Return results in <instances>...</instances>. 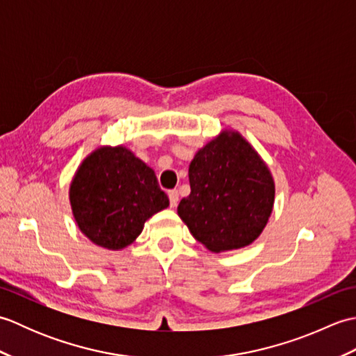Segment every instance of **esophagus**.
I'll return each instance as SVG.
<instances>
[{"label": "esophagus", "instance_id": "esophagus-1", "mask_svg": "<svg viewBox=\"0 0 356 356\" xmlns=\"http://www.w3.org/2000/svg\"><path fill=\"white\" fill-rule=\"evenodd\" d=\"M168 197H170V205L174 208L177 205V202H179V193H177V190H170L168 191Z\"/></svg>", "mask_w": 356, "mask_h": 356}]
</instances>
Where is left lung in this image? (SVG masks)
I'll return each instance as SVG.
<instances>
[{
  "label": "left lung",
  "instance_id": "8db88e82",
  "mask_svg": "<svg viewBox=\"0 0 356 356\" xmlns=\"http://www.w3.org/2000/svg\"><path fill=\"white\" fill-rule=\"evenodd\" d=\"M191 194L177 213L193 237L209 251L251 245L274 205V180L268 166L238 133H222L190 163Z\"/></svg>",
  "mask_w": 356,
  "mask_h": 356
}]
</instances>
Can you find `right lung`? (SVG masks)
<instances>
[{
	"instance_id": "obj_1",
	"label": "right lung",
	"mask_w": 356,
	"mask_h": 356,
	"mask_svg": "<svg viewBox=\"0 0 356 356\" xmlns=\"http://www.w3.org/2000/svg\"><path fill=\"white\" fill-rule=\"evenodd\" d=\"M79 229L107 249L133 243L148 218L170 205L154 171L124 147L90 154L70 186Z\"/></svg>"
}]
</instances>
